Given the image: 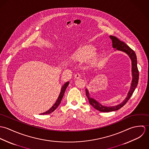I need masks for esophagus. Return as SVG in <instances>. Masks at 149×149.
<instances>
[{
  "label": "esophagus",
  "instance_id": "obj_1",
  "mask_svg": "<svg viewBox=\"0 0 149 149\" xmlns=\"http://www.w3.org/2000/svg\"><path fill=\"white\" fill-rule=\"evenodd\" d=\"M81 77V74L79 73H76L75 75H74V78L76 79H79Z\"/></svg>",
  "mask_w": 149,
  "mask_h": 149
}]
</instances>
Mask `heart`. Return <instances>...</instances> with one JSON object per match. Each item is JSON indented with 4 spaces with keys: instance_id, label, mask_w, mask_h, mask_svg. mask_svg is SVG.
Here are the masks:
<instances>
[{
    "instance_id": "1",
    "label": "heart",
    "mask_w": 149,
    "mask_h": 149,
    "mask_svg": "<svg viewBox=\"0 0 149 149\" xmlns=\"http://www.w3.org/2000/svg\"><path fill=\"white\" fill-rule=\"evenodd\" d=\"M97 57L95 47L92 45H85L75 50L69 56V58L74 61L85 62L89 60L93 62Z\"/></svg>"
}]
</instances>
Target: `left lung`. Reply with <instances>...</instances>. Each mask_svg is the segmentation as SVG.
Here are the masks:
<instances>
[{
	"mask_svg": "<svg viewBox=\"0 0 149 149\" xmlns=\"http://www.w3.org/2000/svg\"><path fill=\"white\" fill-rule=\"evenodd\" d=\"M109 38L112 40V47L113 48H116V50L123 52L127 54L128 56L130 57L131 62H132V83L130 87V89L129 92H128L127 96L126 98L124 100V101L121 103L120 104L115 106H104L100 104L98 102H97L95 99L93 98H92L89 96V93L88 92V90L87 89H85L86 92V96L88 97V99L89 100V104L92 106V107L95 108L96 109L103 112H108L111 111H116L120 109L127 102L128 100L130 99L131 96H132L133 92H134L139 80V71L137 67V60H136V56L135 54V53L134 51L131 49L128 45L126 43L121 41H120L118 38L116 37L110 36Z\"/></svg>",
	"mask_w": 149,
	"mask_h": 149,
	"instance_id": "obj_1",
	"label": "left lung"
}]
</instances>
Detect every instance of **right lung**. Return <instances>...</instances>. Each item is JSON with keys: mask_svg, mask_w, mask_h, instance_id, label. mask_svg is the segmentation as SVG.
Here are the masks:
<instances>
[{"mask_svg": "<svg viewBox=\"0 0 149 149\" xmlns=\"http://www.w3.org/2000/svg\"><path fill=\"white\" fill-rule=\"evenodd\" d=\"M69 84V82L68 81L66 82V83L64 84V85L63 86V87L61 88V92H60V93L59 95V96L57 100V101L56 102V103H54V104L52 107L48 111H46L45 112H43L41 113V115H45V114H49L50 113H52V112H53L60 105V104L61 103V100L64 96V93H65V91L67 88V86H68Z\"/></svg>", "mask_w": 149, "mask_h": 149, "instance_id": "add662e5", "label": "right lung"}]
</instances>
